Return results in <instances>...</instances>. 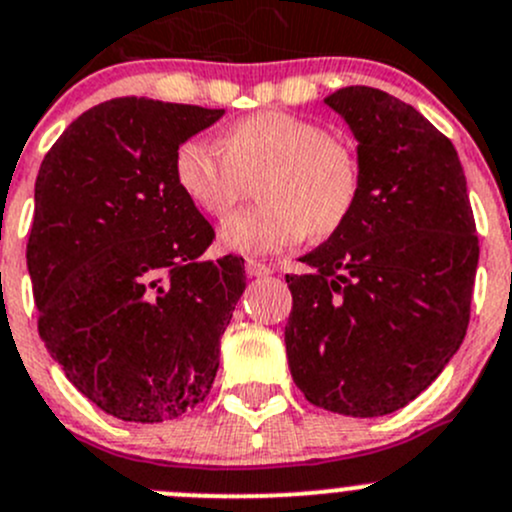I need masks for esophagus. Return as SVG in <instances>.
I'll use <instances>...</instances> for the list:
<instances>
[{
  "instance_id": "obj_1",
  "label": "esophagus",
  "mask_w": 512,
  "mask_h": 512,
  "mask_svg": "<svg viewBox=\"0 0 512 512\" xmlns=\"http://www.w3.org/2000/svg\"><path fill=\"white\" fill-rule=\"evenodd\" d=\"M245 272H247V277H267V275H272L270 267L262 265V262H257V260H247L245 262Z\"/></svg>"
}]
</instances>
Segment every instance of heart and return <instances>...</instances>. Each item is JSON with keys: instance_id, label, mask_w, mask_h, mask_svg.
Returning <instances> with one entry per match:
<instances>
[{"instance_id": "obj_1", "label": "heart", "mask_w": 512, "mask_h": 512, "mask_svg": "<svg viewBox=\"0 0 512 512\" xmlns=\"http://www.w3.org/2000/svg\"><path fill=\"white\" fill-rule=\"evenodd\" d=\"M220 148L188 138L175 148L173 178L205 215H225L257 178L260 208L240 210L220 225V245L240 255H267L304 235L329 237L352 218L361 193L354 146L319 123L285 111H260L225 128Z\"/></svg>"}]
</instances>
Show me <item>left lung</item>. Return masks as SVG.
<instances>
[{
    "mask_svg": "<svg viewBox=\"0 0 512 512\" xmlns=\"http://www.w3.org/2000/svg\"><path fill=\"white\" fill-rule=\"evenodd\" d=\"M356 138L352 218L287 275L289 371L309 404L374 418L404 409L458 352L478 235L453 143L414 106L369 86L324 98Z\"/></svg>",
    "mask_w": 512,
    "mask_h": 512,
    "instance_id": "1",
    "label": "left lung"
}]
</instances>
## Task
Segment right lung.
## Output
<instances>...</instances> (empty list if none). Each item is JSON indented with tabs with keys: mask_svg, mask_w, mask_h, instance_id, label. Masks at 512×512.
I'll return each mask as SVG.
<instances>
[{
	"mask_svg": "<svg viewBox=\"0 0 512 512\" xmlns=\"http://www.w3.org/2000/svg\"><path fill=\"white\" fill-rule=\"evenodd\" d=\"M223 113L113 98L81 113L36 175L27 267L39 337L121 421L183 416L218 374L245 265L200 260L215 232L175 185L173 156Z\"/></svg>",
	"mask_w": 512,
	"mask_h": 512,
	"instance_id": "1",
	"label": "right lung"
}]
</instances>
